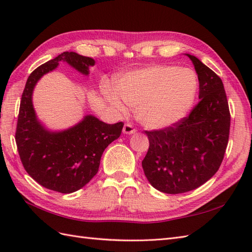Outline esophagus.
<instances>
[{
  "label": "esophagus",
  "mask_w": 252,
  "mask_h": 252,
  "mask_svg": "<svg viewBox=\"0 0 252 252\" xmlns=\"http://www.w3.org/2000/svg\"><path fill=\"white\" fill-rule=\"evenodd\" d=\"M122 132H124L125 134H134L136 132V130L131 124H126L124 126V128H122Z\"/></svg>",
  "instance_id": "obj_1"
}]
</instances>
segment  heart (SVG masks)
Listing matches in <instances>:
<instances>
[{
    "label": "heart",
    "mask_w": 252,
    "mask_h": 252,
    "mask_svg": "<svg viewBox=\"0 0 252 252\" xmlns=\"http://www.w3.org/2000/svg\"><path fill=\"white\" fill-rule=\"evenodd\" d=\"M196 76L189 68L154 65L132 71L117 81V89L104 88V95L117 113H125L124 101L135 108L139 122L151 128L176 124L195 96Z\"/></svg>",
    "instance_id": "obj_1"
}]
</instances>
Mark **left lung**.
Returning a JSON list of instances; mask_svg holds the SVG:
<instances>
[{"mask_svg": "<svg viewBox=\"0 0 252 252\" xmlns=\"http://www.w3.org/2000/svg\"><path fill=\"white\" fill-rule=\"evenodd\" d=\"M187 56L197 74L200 102L176 124L145 131L149 139L142 161L145 176L168 194L194 190L212 178L229 142L231 116L222 80L196 57Z\"/></svg>", "mask_w": 252, "mask_h": 252, "instance_id": "1", "label": "left lung"}]
</instances>
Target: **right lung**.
<instances>
[{
	"instance_id": "right-lung-1",
	"label": "right lung",
	"mask_w": 252,
	"mask_h": 252,
	"mask_svg": "<svg viewBox=\"0 0 252 252\" xmlns=\"http://www.w3.org/2000/svg\"><path fill=\"white\" fill-rule=\"evenodd\" d=\"M61 61L84 75L95 63L92 58L65 51L35 68L22 93L15 138L22 165L36 183L49 190L72 193L95 176L104 150L120 136L124 122L107 125L88 115L65 131L46 130L35 115L32 93L40 77Z\"/></svg>"
}]
</instances>
